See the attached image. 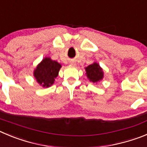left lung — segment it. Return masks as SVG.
Returning a JSON list of instances; mask_svg holds the SVG:
<instances>
[{
	"mask_svg": "<svg viewBox=\"0 0 147 147\" xmlns=\"http://www.w3.org/2000/svg\"><path fill=\"white\" fill-rule=\"evenodd\" d=\"M85 69L87 77L92 82H98L103 78V71L98 63H94L93 64L90 65Z\"/></svg>",
	"mask_w": 147,
	"mask_h": 147,
	"instance_id": "8db88e82",
	"label": "left lung"
}]
</instances>
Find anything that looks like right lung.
<instances>
[{"instance_id":"right-lung-1","label":"right lung","mask_w":147,"mask_h":147,"mask_svg":"<svg viewBox=\"0 0 147 147\" xmlns=\"http://www.w3.org/2000/svg\"><path fill=\"white\" fill-rule=\"evenodd\" d=\"M61 65L49 57L44 59L34 71L36 80L43 87H48L54 83L58 75Z\"/></svg>"}]
</instances>
